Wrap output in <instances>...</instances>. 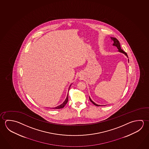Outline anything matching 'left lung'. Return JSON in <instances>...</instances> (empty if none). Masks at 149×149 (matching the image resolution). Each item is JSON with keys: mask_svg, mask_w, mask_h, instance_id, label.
Wrapping results in <instances>:
<instances>
[{"mask_svg": "<svg viewBox=\"0 0 149 149\" xmlns=\"http://www.w3.org/2000/svg\"><path fill=\"white\" fill-rule=\"evenodd\" d=\"M111 39L112 40V41H113V45H115L116 47H117L118 48V49L119 50V51L120 52L124 53V54H125V55H127V56L128 57V55H127V54L125 51H123V50H122V49H121L120 43L119 42V41H118L116 38H112V37L111 38ZM89 100H91V102L93 104H95V106H100V105H98V104H96L94 102H93V101L91 100V99L90 98V97H89Z\"/></svg>", "mask_w": 149, "mask_h": 149, "instance_id": "8db88e82", "label": "left lung"}]
</instances>
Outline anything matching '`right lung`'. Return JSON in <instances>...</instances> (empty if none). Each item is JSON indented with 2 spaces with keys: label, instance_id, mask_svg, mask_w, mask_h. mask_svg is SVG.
I'll return each instance as SVG.
<instances>
[{
  "label": "right lung",
  "instance_id": "obj_1",
  "mask_svg": "<svg viewBox=\"0 0 149 149\" xmlns=\"http://www.w3.org/2000/svg\"><path fill=\"white\" fill-rule=\"evenodd\" d=\"M69 89H70V88H69ZM68 96H67V97H66V98L65 100L63 102V103L62 104H61V105L58 106V107H55V108H53V109H61V108H63V107L65 106V104H67V102H68Z\"/></svg>",
  "mask_w": 149,
  "mask_h": 149
}]
</instances>
